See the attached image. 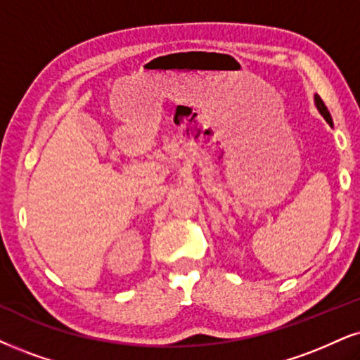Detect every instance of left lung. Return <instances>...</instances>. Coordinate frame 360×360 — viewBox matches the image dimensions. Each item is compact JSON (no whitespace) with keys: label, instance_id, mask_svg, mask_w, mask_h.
<instances>
[{"label":"left lung","instance_id":"8db88e82","mask_svg":"<svg viewBox=\"0 0 360 360\" xmlns=\"http://www.w3.org/2000/svg\"><path fill=\"white\" fill-rule=\"evenodd\" d=\"M316 105H317V110H319V112H321L322 117L326 118V122L329 123V125H332V117H330L329 110H327L326 103H323L322 98H321V96H319V95H316Z\"/></svg>","mask_w":360,"mask_h":360}]
</instances>
